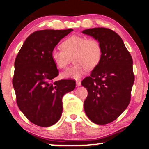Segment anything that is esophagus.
<instances>
[{"instance_id": "1", "label": "esophagus", "mask_w": 149, "mask_h": 149, "mask_svg": "<svg viewBox=\"0 0 149 149\" xmlns=\"http://www.w3.org/2000/svg\"><path fill=\"white\" fill-rule=\"evenodd\" d=\"M76 85L77 86H81V81H76Z\"/></svg>"}]
</instances>
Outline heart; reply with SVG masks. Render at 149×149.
<instances>
[{"mask_svg": "<svg viewBox=\"0 0 149 149\" xmlns=\"http://www.w3.org/2000/svg\"><path fill=\"white\" fill-rule=\"evenodd\" d=\"M61 49H54L51 57L57 68L65 69L72 57L74 64L62 73L61 77L66 79H77L85 74L86 71L96 68L102 57V47L98 40L87 38L81 35H72L61 44Z\"/></svg>", "mask_w": 149, "mask_h": 149, "instance_id": "b5f03b06", "label": "heart"}]
</instances>
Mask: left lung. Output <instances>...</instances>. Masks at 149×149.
I'll list each match as a JSON object with an SVG mask.
<instances>
[{
	"instance_id": "1",
	"label": "left lung",
	"mask_w": 149,
	"mask_h": 149,
	"mask_svg": "<svg viewBox=\"0 0 149 149\" xmlns=\"http://www.w3.org/2000/svg\"><path fill=\"white\" fill-rule=\"evenodd\" d=\"M82 33L98 40L103 52L99 65L81 81L88 94L84 110L94 123L106 124L118 118L130 103L134 81L132 58L114 31L98 27Z\"/></svg>"
}]
</instances>
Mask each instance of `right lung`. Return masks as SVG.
I'll list each match as a JSON object with an SVG mask.
<instances>
[{
  "mask_svg": "<svg viewBox=\"0 0 149 149\" xmlns=\"http://www.w3.org/2000/svg\"><path fill=\"white\" fill-rule=\"evenodd\" d=\"M72 29L41 30L31 34L15 61L13 85L17 104L29 120L48 127L59 120L63 111L62 97L74 90L72 79L53 81L59 71L51 53Z\"/></svg>",
  "mask_w": 149,
  "mask_h": 149,
  "instance_id": "add662e5",
  "label": "right lung"
}]
</instances>
